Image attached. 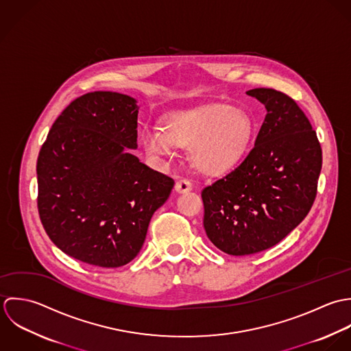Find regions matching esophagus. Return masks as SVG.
<instances>
[{
    "label": "esophagus",
    "mask_w": 351,
    "mask_h": 351,
    "mask_svg": "<svg viewBox=\"0 0 351 351\" xmlns=\"http://www.w3.org/2000/svg\"><path fill=\"white\" fill-rule=\"evenodd\" d=\"M191 189H193V183L190 180H187V179H179L175 183V191L179 193V194L189 193Z\"/></svg>",
    "instance_id": "34e87169"
}]
</instances>
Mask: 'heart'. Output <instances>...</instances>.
<instances>
[{
	"label": "heart",
	"instance_id": "b5f03b06",
	"mask_svg": "<svg viewBox=\"0 0 351 351\" xmlns=\"http://www.w3.org/2000/svg\"><path fill=\"white\" fill-rule=\"evenodd\" d=\"M254 133L250 115L239 108L213 104L171 114L164 130L147 126L142 145L154 157L171 156L173 145L190 146L194 164L206 173H222L245 154Z\"/></svg>",
	"mask_w": 351,
	"mask_h": 351
}]
</instances>
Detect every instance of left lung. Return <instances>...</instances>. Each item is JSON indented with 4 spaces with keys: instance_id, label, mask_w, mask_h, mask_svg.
I'll return each mask as SVG.
<instances>
[{
    "instance_id": "obj_1",
    "label": "left lung",
    "mask_w": 351,
    "mask_h": 351,
    "mask_svg": "<svg viewBox=\"0 0 351 351\" xmlns=\"http://www.w3.org/2000/svg\"><path fill=\"white\" fill-rule=\"evenodd\" d=\"M247 95L267 110L255 146L239 167L202 190L206 234L233 256L274 247L306 217L323 162L316 132L290 96L271 88Z\"/></svg>"
}]
</instances>
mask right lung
<instances>
[{
	"label": "right lung",
	"instance_id": "right-lung-1",
	"mask_svg": "<svg viewBox=\"0 0 351 351\" xmlns=\"http://www.w3.org/2000/svg\"><path fill=\"white\" fill-rule=\"evenodd\" d=\"M137 118L136 99L90 92L62 111L42 145L39 217L50 240L80 262L107 269L132 262L173 189V179L130 153Z\"/></svg>",
	"mask_w": 351,
	"mask_h": 351
}]
</instances>
